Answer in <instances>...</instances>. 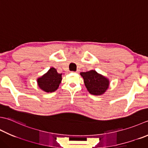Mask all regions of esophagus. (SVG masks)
Here are the masks:
<instances>
[{
  "label": "esophagus",
  "mask_w": 148,
  "mask_h": 148,
  "mask_svg": "<svg viewBox=\"0 0 148 148\" xmlns=\"http://www.w3.org/2000/svg\"><path fill=\"white\" fill-rule=\"evenodd\" d=\"M79 70H77V71L76 72H75V73H78V72H79Z\"/></svg>",
  "instance_id": "obj_1"
}]
</instances>
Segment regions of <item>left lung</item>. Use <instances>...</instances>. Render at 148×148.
<instances>
[{
	"label": "left lung",
	"instance_id": "left-lung-1",
	"mask_svg": "<svg viewBox=\"0 0 148 148\" xmlns=\"http://www.w3.org/2000/svg\"><path fill=\"white\" fill-rule=\"evenodd\" d=\"M80 75L83 78L87 90L92 95H103L109 87L110 81L108 78L97 73L95 70L81 72Z\"/></svg>",
	"mask_w": 148,
	"mask_h": 148
}]
</instances>
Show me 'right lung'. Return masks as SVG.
<instances>
[{
    "label": "right lung",
    "mask_w": 148,
    "mask_h": 148,
    "mask_svg": "<svg viewBox=\"0 0 148 148\" xmlns=\"http://www.w3.org/2000/svg\"><path fill=\"white\" fill-rule=\"evenodd\" d=\"M62 74L58 73L56 69L51 67L43 76L37 78L38 86L47 93L56 91L62 80Z\"/></svg>",
    "instance_id": "1"
}]
</instances>
